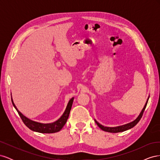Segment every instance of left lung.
Listing matches in <instances>:
<instances>
[{
    "mask_svg": "<svg viewBox=\"0 0 160 160\" xmlns=\"http://www.w3.org/2000/svg\"><path fill=\"white\" fill-rule=\"evenodd\" d=\"M149 98V97H148V100H147V101H146V104H145V105H144V108H143V109L142 110L141 113H139V115H138V117L136 119H135L134 121H133L132 122H130V123H129L125 124V125H120V126H118V127L110 128V127H105V126H103V125H102L101 124H100L99 122H97V121H96L95 119V123H97V125H98V126L99 127V128H101L103 131H105V132H109V133H119V132H125V131L128 130V129H131V128H133V127L135 126V125H136L137 123L139 122V120L141 119V118H142L143 113L144 111H145V109H146V106H147Z\"/></svg>",
    "mask_w": 160,
    "mask_h": 160,
    "instance_id": "1",
    "label": "left lung"
}]
</instances>
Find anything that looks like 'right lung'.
<instances>
[{
	"label": "right lung",
	"mask_w": 160,
	"mask_h": 160,
	"mask_svg": "<svg viewBox=\"0 0 160 160\" xmlns=\"http://www.w3.org/2000/svg\"><path fill=\"white\" fill-rule=\"evenodd\" d=\"M73 99H74V98H72L69 100L68 104H67V108H66L65 112L63 113V114L62 115L61 117L59 119H57L56 122H53V123H41L34 122V121H32L28 118H26L25 115H23L20 112V111L18 110V109L17 108L15 105H14V103L13 102L12 99L11 98L13 106L17 111L19 116H20L21 119L22 120L23 123H25L26 126L29 128L31 130L34 131V132H38V133H56V132H59V131L62 128H63L65 124L67 122V119H68V118H69V115L70 113V111L71 109Z\"/></svg>",
	"instance_id": "add662e5"
}]
</instances>
